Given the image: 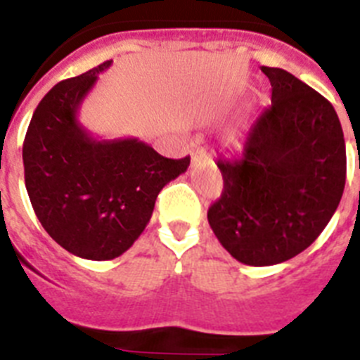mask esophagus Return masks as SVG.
Instances as JSON below:
<instances>
[{
  "instance_id": "obj_1",
  "label": "esophagus",
  "mask_w": 360,
  "mask_h": 360,
  "mask_svg": "<svg viewBox=\"0 0 360 360\" xmlns=\"http://www.w3.org/2000/svg\"><path fill=\"white\" fill-rule=\"evenodd\" d=\"M206 152L202 148H199V150H195V152H192V162L193 165H195V162H199V161H206Z\"/></svg>"
}]
</instances>
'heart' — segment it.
Wrapping results in <instances>:
<instances>
[{"label": "heart", "mask_w": 360, "mask_h": 360, "mask_svg": "<svg viewBox=\"0 0 360 360\" xmlns=\"http://www.w3.org/2000/svg\"><path fill=\"white\" fill-rule=\"evenodd\" d=\"M228 146H230V148H237V146H239V143H237V141H228Z\"/></svg>", "instance_id": "b5f03b06"}]
</instances>
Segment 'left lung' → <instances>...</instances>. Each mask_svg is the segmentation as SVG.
<instances>
[{
    "mask_svg": "<svg viewBox=\"0 0 360 360\" xmlns=\"http://www.w3.org/2000/svg\"><path fill=\"white\" fill-rule=\"evenodd\" d=\"M271 106L243 155L219 159L224 188L208 223L228 254L248 266L288 261L321 236L346 183V145L335 108L283 68L261 67Z\"/></svg>",
    "mask_w": 360,
    "mask_h": 360,
    "instance_id": "8db88e82",
    "label": "left lung"
}]
</instances>
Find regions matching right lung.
<instances>
[{"label": "right lung", "mask_w": 360, "mask_h": 360, "mask_svg": "<svg viewBox=\"0 0 360 360\" xmlns=\"http://www.w3.org/2000/svg\"><path fill=\"white\" fill-rule=\"evenodd\" d=\"M112 61L54 86L39 101L23 143L25 186L39 223L67 252L120 257L143 233L165 184L190 158L168 159L137 137L98 139L77 120Z\"/></svg>", "instance_id": "add662e5"}]
</instances>
